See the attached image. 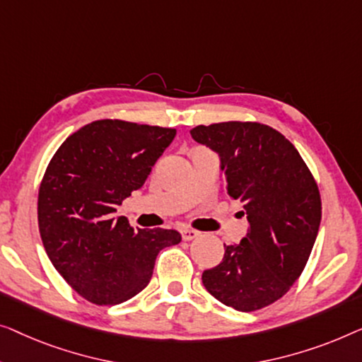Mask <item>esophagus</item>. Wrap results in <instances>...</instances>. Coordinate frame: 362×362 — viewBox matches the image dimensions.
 <instances>
[{
    "mask_svg": "<svg viewBox=\"0 0 362 362\" xmlns=\"http://www.w3.org/2000/svg\"><path fill=\"white\" fill-rule=\"evenodd\" d=\"M180 234H182L183 241H192V239H195V238L200 236V233L195 231V230H182Z\"/></svg>",
    "mask_w": 362,
    "mask_h": 362,
    "instance_id": "esophagus-1",
    "label": "esophagus"
}]
</instances>
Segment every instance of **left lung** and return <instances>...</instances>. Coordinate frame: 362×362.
I'll return each instance as SVG.
<instances>
[{"label": "left lung", "mask_w": 362, "mask_h": 362, "mask_svg": "<svg viewBox=\"0 0 362 362\" xmlns=\"http://www.w3.org/2000/svg\"><path fill=\"white\" fill-rule=\"evenodd\" d=\"M190 134L220 154L226 193L243 203L249 221L246 238L225 244L223 261L203 272V285L239 312L267 307L307 266L322 221L317 182L292 142L271 126L226 121Z\"/></svg>", "instance_id": "8db88e82"}]
</instances>
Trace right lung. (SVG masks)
Returning <instances> with one entry per match:
<instances>
[{
  "instance_id": "add662e5",
  "label": "right lung",
  "mask_w": 362,
  "mask_h": 362,
  "mask_svg": "<svg viewBox=\"0 0 362 362\" xmlns=\"http://www.w3.org/2000/svg\"><path fill=\"white\" fill-rule=\"evenodd\" d=\"M175 129L100 119L62 142L39 187L45 252L67 284L96 305H118L147 287L156 257L175 246V230H139L116 206L144 185Z\"/></svg>"
}]
</instances>
